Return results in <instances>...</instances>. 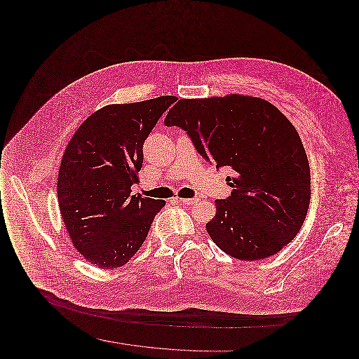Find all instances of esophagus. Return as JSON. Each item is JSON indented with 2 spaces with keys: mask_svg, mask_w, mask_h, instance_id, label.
I'll return each instance as SVG.
<instances>
[{
  "mask_svg": "<svg viewBox=\"0 0 359 359\" xmlns=\"http://www.w3.org/2000/svg\"><path fill=\"white\" fill-rule=\"evenodd\" d=\"M177 201L180 202V203H183V205H195L196 202H198V199H183V198H177Z\"/></svg>",
  "mask_w": 359,
  "mask_h": 359,
  "instance_id": "34e87169",
  "label": "esophagus"
}]
</instances>
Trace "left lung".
<instances>
[{
    "label": "left lung",
    "instance_id": "8db88e82",
    "mask_svg": "<svg viewBox=\"0 0 359 359\" xmlns=\"http://www.w3.org/2000/svg\"><path fill=\"white\" fill-rule=\"evenodd\" d=\"M164 123L184 129L207 161L233 172L231 195L215 201L205 223L221 250L262 259L297 236L311 199L309 163L296 128L274 104L242 94L183 98Z\"/></svg>",
    "mask_w": 359,
    "mask_h": 359
}]
</instances>
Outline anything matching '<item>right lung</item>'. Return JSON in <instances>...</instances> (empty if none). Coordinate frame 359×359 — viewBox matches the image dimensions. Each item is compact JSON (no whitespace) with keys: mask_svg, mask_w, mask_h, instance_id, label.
<instances>
[{"mask_svg":"<svg viewBox=\"0 0 359 359\" xmlns=\"http://www.w3.org/2000/svg\"><path fill=\"white\" fill-rule=\"evenodd\" d=\"M175 100L103 106L67 144L56 184L59 210L74 248L101 269L120 268L135 256L165 205L130 192L144 141Z\"/></svg>","mask_w":359,"mask_h":359,"instance_id":"add662e5","label":"right lung"}]
</instances>
